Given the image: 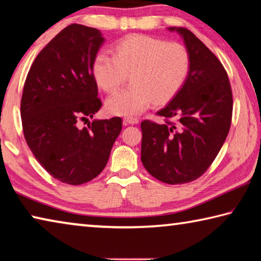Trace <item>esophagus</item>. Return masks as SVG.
<instances>
[{
  "label": "esophagus",
  "mask_w": 261,
  "mask_h": 261,
  "mask_svg": "<svg viewBox=\"0 0 261 261\" xmlns=\"http://www.w3.org/2000/svg\"><path fill=\"white\" fill-rule=\"evenodd\" d=\"M139 119L138 118H133V117H126L123 119V123L125 125H135V123H139Z\"/></svg>",
  "instance_id": "esophagus-1"
}]
</instances>
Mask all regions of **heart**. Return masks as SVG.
<instances>
[{"label":"heart","instance_id":"heart-1","mask_svg":"<svg viewBox=\"0 0 261 261\" xmlns=\"http://www.w3.org/2000/svg\"><path fill=\"white\" fill-rule=\"evenodd\" d=\"M113 54L98 52L91 63L92 77L106 92H113L129 74L130 85L113 93L106 109L115 115L142 113L153 101L165 104L180 91L191 70L189 49L179 42L143 34L119 40Z\"/></svg>","mask_w":261,"mask_h":261}]
</instances>
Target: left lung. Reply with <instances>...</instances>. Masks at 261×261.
<instances>
[{"instance_id": "left-lung-1", "label": "left lung", "mask_w": 261, "mask_h": 261, "mask_svg": "<svg viewBox=\"0 0 261 261\" xmlns=\"http://www.w3.org/2000/svg\"><path fill=\"white\" fill-rule=\"evenodd\" d=\"M169 30L185 42L191 70L180 91L157 112L165 123L141 122V161L152 177L176 185L202 176L221 150L231 123L232 92L224 67L199 38L185 28Z\"/></svg>"}]
</instances>
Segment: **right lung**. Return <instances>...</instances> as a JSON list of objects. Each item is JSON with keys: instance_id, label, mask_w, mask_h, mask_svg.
Listing matches in <instances>:
<instances>
[{"instance_id": "right-lung-1", "label": "right lung", "mask_w": 261, "mask_h": 261, "mask_svg": "<svg viewBox=\"0 0 261 261\" xmlns=\"http://www.w3.org/2000/svg\"><path fill=\"white\" fill-rule=\"evenodd\" d=\"M104 40L99 30L69 25L38 54L24 84L20 117L28 146L50 176L69 185L101 172L122 128L119 117L79 127L101 106L91 63Z\"/></svg>"}]
</instances>
